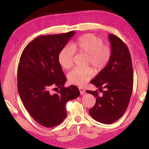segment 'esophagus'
<instances>
[{
  "label": "esophagus",
  "mask_w": 149,
  "mask_h": 149,
  "mask_svg": "<svg viewBox=\"0 0 149 149\" xmlns=\"http://www.w3.org/2000/svg\"><path fill=\"white\" fill-rule=\"evenodd\" d=\"M79 91L81 95H83L85 93V90L84 88H83L82 87H79Z\"/></svg>",
  "instance_id": "obj_1"
}]
</instances>
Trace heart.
I'll use <instances>...</instances> for the list:
<instances>
[{
    "instance_id": "obj_1",
    "label": "heart",
    "mask_w": 149,
    "mask_h": 149,
    "mask_svg": "<svg viewBox=\"0 0 149 149\" xmlns=\"http://www.w3.org/2000/svg\"><path fill=\"white\" fill-rule=\"evenodd\" d=\"M83 54L86 56V65H90L95 72H99L106 67L111 58V49L108 45L103 44L100 38L92 34H86L72 42L70 46H66L58 54V62L61 67L68 70L73 66L74 53ZM93 75L91 68H75L68 75L70 83L83 86L89 81Z\"/></svg>"
}]
</instances>
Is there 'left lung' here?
Instances as JSON below:
<instances>
[{
	"instance_id": "8db88e82",
	"label": "left lung",
	"mask_w": 149,
	"mask_h": 149,
	"mask_svg": "<svg viewBox=\"0 0 149 149\" xmlns=\"http://www.w3.org/2000/svg\"><path fill=\"white\" fill-rule=\"evenodd\" d=\"M108 37L111 58L106 67L90 81L102 93L99 94L98 90L86 91L96 98L95 104L89 110L90 115L105 124L115 122L123 116L133 87V70L128 47L115 34H109Z\"/></svg>"
}]
</instances>
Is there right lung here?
<instances>
[{
  "label": "right lung",
  "instance_id": "add662e5",
  "mask_svg": "<svg viewBox=\"0 0 149 149\" xmlns=\"http://www.w3.org/2000/svg\"><path fill=\"white\" fill-rule=\"evenodd\" d=\"M74 34L70 31L37 37L25 47L19 61V95L30 115L45 127L63 122L66 103L80 95L77 86H64L66 78L58 62L59 52ZM56 89L53 94L52 90Z\"/></svg>",
  "mask_w": 149,
  "mask_h": 149
}]
</instances>
